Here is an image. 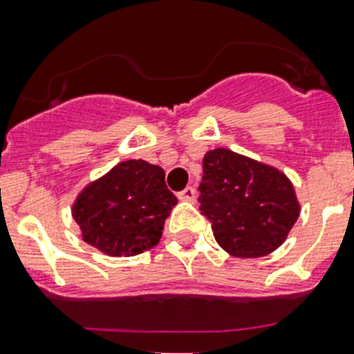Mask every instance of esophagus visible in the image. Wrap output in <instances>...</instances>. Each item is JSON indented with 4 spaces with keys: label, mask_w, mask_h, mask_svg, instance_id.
Wrapping results in <instances>:
<instances>
[{
    "label": "esophagus",
    "mask_w": 354,
    "mask_h": 354,
    "mask_svg": "<svg viewBox=\"0 0 354 354\" xmlns=\"http://www.w3.org/2000/svg\"><path fill=\"white\" fill-rule=\"evenodd\" d=\"M178 198H180L182 202H194V200H196V189H194V187H187L182 192H178Z\"/></svg>",
    "instance_id": "obj_1"
}]
</instances>
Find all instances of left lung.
Returning a JSON list of instances; mask_svg holds the SVG:
<instances>
[{"mask_svg":"<svg viewBox=\"0 0 354 354\" xmlns=\"http://www.w3.org/2000/svg\"><path fill=\"white\" fill-rule=\"evenodd\" d=\"M200 211L231 257L260 258L286 242L300 216L291 180L267 163L212 149L203 156Z\"/></svg>","mask_w":354,"mask_h":354,"instance_id":"8db88e82","label":"left lung"}]
</instances>
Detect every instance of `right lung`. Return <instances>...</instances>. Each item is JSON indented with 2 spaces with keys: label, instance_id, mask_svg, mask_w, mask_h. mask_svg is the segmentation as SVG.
Here are the masks:
<instances>
[{
  "label": "right lung",
  "instance_id": "obj_1",
  "mask_svg": "<svg viewBox=\"0 0 354 354\" xmlns=\"http://www.w3.org/2000/svg\"><path fill=\"white\" fill-rule=\"evenodd\" d=\"M176 203L162 167L127 160L77 194L73 216L88 245L109 257H136L160 242Z\"/></svg>",
  "mask_w": 354,
  "mask_h": 354
}]
</instances>
